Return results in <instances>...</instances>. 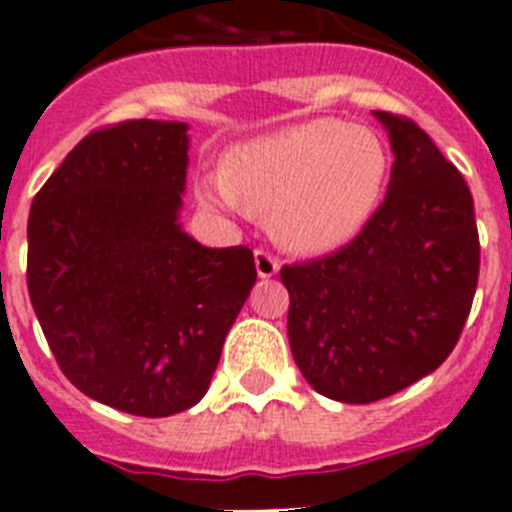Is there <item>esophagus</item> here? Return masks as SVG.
I'll list each match as a JSON object with an SVG mask.
<instances>
[{
    "label": "esophagus",
    "instance_id": "1",
    "mask_svg": "<svg viewBox=\"0 0 512 512\" xmlns=\"http://www.w3.org/2000/svg\"><path fill=\"white\" fill-rule=\"evenodd\" d=\"M253 261H256V271H259L261 279L274 277V274L279 271V261L274 259L269 251H261V248H259V251L253 253Z\"/></svg>",
    "mask_w": 512,
    "mask_h": 512
}]
</instances>
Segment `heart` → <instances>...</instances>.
Masks as SVG:
<instances>
[{
    "instance_id": "1",
    "label": "heart",
    "mask_w": 512,
    "mask_h": 512,
    "mask_svg": "<svg viewBox=\"0 0 512 512\" xmlns=\"http://www.w3.org/2000/svg\"><path fill=\"white\" fill-rule=\"evenodd\" d=\"M390 169V148L377 130L315 117L235 143L220 174L197 179V194L207 207L266 215L279 246L320 256L369 228Z\"/></svg>"
}]
</instances>
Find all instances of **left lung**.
<instances>
[{"instance_id": "obj_1", "label": "left lung", "mask_w": 512, "mask_h": 512, "mask_svg": "<svg viewBox=\"0 0 512 512\" xmlns=\"http://www.w3.org/2000/svg\"><path fill=\"white\" fill-rule=\"evenodd\" d=\"M395 153L354 243L284 266L292 356L312 390L366 405L436 372L472 310L479 235L464 176L413 120L374 112Z\"/></svg>"}]
</instances>
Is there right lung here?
<instances>
[{
  "label": "right lung",
  "mask_w": 512,
  "mask_h": 512,
  "mask_svg": "<svg viewBox=\"0 0 512 512\" xmlns=\"http://www.w3.org/2000/svg\"><path fill=\"white\" fill-rule=\"evenodd\" d=\"M187 130L174 120L94 130L27 220V292L61 372L143 418L205 397L256 282L251 248H207L179 223Z\"/></svg>",
  "instance_id": "right-lung-1"
}]
</instances>
